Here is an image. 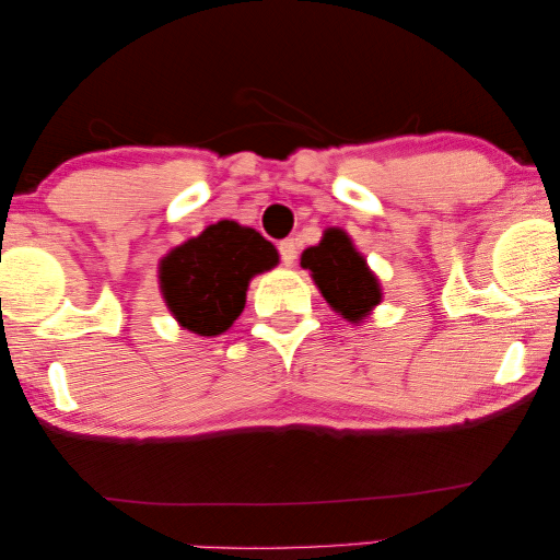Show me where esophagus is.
<instances>
[{"mask_svg":"<svg viewBox=\"0 0 560 560\" xmlns=\"http://www.w3.org/2000/svg\"><path fill=\"white\" fill-rule=\"evenodd\" d=\"M280 258L285 265H292L298 260V241H295V237H290V241L280 243Z\"/></svg>","mask_w":560,"mask_h":560,"instance_id":"34e87169","label":"esophagus"}]
</instances>
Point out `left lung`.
<instances>
[{
	"label": "left lung",
	"mask_w": 560,
	"mask_h": 560,
	"mask_svg": "<svg viewBox=\"0 0 560 560\" xmlns=\"http://www.w3.org/2000/svg\"><path fill=\"white\" fill-rule=\"evenodd\" d=\"M300 265L313 272L315 285L329 307L350 323H360L374 305H380V280L340 228H327L323 241L302 253Z\"/></svg>",
	"instance_id": "left-lung-1"
}]
</instances>
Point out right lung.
Listing matches in <instances>:
<instances>
[{
	"instance_id": "add662e5",
	"label": "right lung",
	"mask_w": 560,
	"mask_h": 560,
	"mask_svg": "<svg viewBox=\"0 0 560 560\" xmlns=\"http://www.w3.org/2000/svg\"><path fill=\"white\" fill-rule=\"evenodd\" d=\"M278 260L275 245L258 231L220 220L161 260L163 300L180 327L215 337L243 313L250 278Z\"/></svg>"
}]
</instances>
